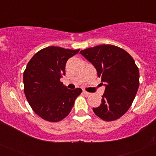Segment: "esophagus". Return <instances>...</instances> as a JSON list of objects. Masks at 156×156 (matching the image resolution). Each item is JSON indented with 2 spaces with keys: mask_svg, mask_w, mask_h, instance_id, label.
<instances>
[{
  "mask_svg": "<svg viewBox=\"0 0 156 156\" xmlns=\"http://www.w3.org/2000/svg\"><path fill=\"white\" fill-rule=\"evenodd\" d=\"M83 94L84 95H85L86 97H89V96H90V95H91V93L86 92V91H84V90L83 91Z\"/></svg>",
  "mask_w": 156,
  "mask_h": 156,
  "instance_id": "esophagus-1",
  "label": "esophagus"
}]
</instances>
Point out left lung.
<instances>
[{"label": "left lung", "instance_id": "1", "mask_svg": "<svg viewBox=\"0 0 156 156\" xmlns=\"http://www.w3.org/2000/svg\"><path fill=\"white\" fill-rule=\"evenodd\" d=\"M80 53L94 66L105 87L101 105L93 112L105 121L119 119L129 109L139 86V69L133 58L112 44L89 48Z\"/></svg>", "mask_w": 156, "mask_h": 156}]
</instances>
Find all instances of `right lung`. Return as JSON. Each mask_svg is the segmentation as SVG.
Segmentation results:
<instances>
[{"mask_svg":"<svg viewBox=\"0 0 156 156\" xmlns=\"http://www.w3.org/2000/svg\"><path fill=\"white\" fill-rule=\"evenodd\" d=\"M80 50L47 47L37 52L23 73L24 92L31 108L49 122H58L72 110L82 89H68L60 81L67 60Z\"/></svg>","mask_w":156,"mask_h":156,"instance_id":"right-lung-1","label":"right lung"}]
</instances>
